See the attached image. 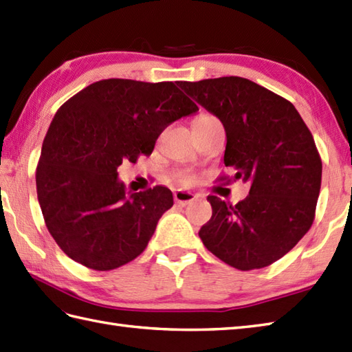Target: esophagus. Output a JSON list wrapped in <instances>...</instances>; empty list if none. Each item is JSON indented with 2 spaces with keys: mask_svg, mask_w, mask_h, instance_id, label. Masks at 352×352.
<instances>
[{
  "mask_svg": "<svg viewBox=\"0 0 352 352\" xmlns=\"http://www.w3.org/2000/svg\"><path fill=\"white\" fill-rule=\"evenodd\" d=\"M174 199L179 206H187L196 199V196L192 192H186V190H177L174 193Z\"/></svg>",
  "mask_w": 352,
  "mask_h": 352,
  "instance_id": "esophagus-1",
  "label": "esophagus"
}]
</instances>
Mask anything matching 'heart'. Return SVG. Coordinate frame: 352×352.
Here are the masks:
<instances>
[{
  "label": "heart",
  "instance_id": "heart-1",
  "mask_svg": "<svg viewBox=\"0 0 352 352\" xmlns=\"http://www.w3.org/2000/svg\"><path fill=\"white\" fill-rule=\"evenodd\" d=\"M202 117H206V116H202ZM190 179H192L190 177H183V182H184V183H189Z\"/></svg>",
  "mask_w": 352,
  "mask_h": 352
}]
</instances>
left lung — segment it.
I'll list each match as a JSON object with an SVG mask.
<instances>
[{"label": "left lung", "mask_w": 352, "mask_h": 352, "mask_svg": "<svg viewBox=\"0 0 352 352\" xmlns=\"http://www.w3.org/2000/svg\"><path fill=\"white\" fill-rule=\"evenodd\" d=\"M178 85L222 121L225 165L250 183L249 196L235 206L208 196L213 216L199 231L204 246L243 272L276 263L315 217L322 163L312 133L291 102L249 79Z\"/></svg>", "instance_id": "1"}]
</instances>
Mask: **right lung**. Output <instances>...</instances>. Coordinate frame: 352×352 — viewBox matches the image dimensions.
Returning a JSON list of instances; mask_svg holds the SVG:
<instances>
[{"label": "right lung", "instance_id": "add662e5", "mask_svg": "<svg viewBox=\"0 0 352 352\" xmlns=\"http://www.w3.org/2000/svg\"><path fill=\"white\" fill-rule=\"evenodd\" d=\"M196 112L174 82L132 79L99 80L56 111L36 184L47 231L65 255L99 272L141 255L174 206L173 192H126L117 169L151 154L165 127Z\"/></svg>", "mask_w": 352, "mask_h": 352}]
</instances>
